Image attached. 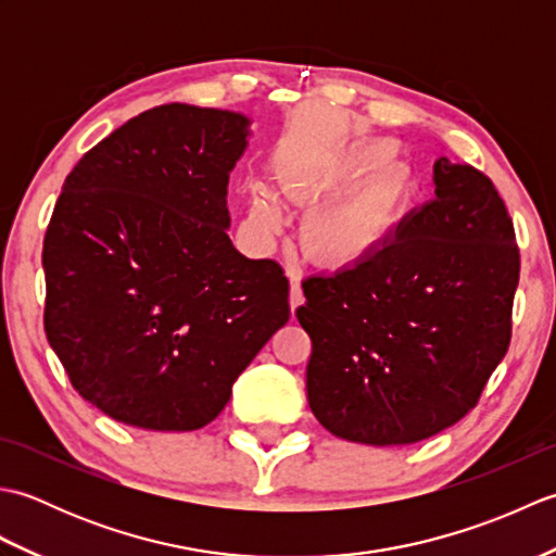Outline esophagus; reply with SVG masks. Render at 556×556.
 Listing matches in <instances>:
<instances>
[{
    "instance_id": "esophagus-1",
    "label": "esophagus",
    "mask_w": 556,
    "mask_h": 556,
    "mask_svg": "<svg viewBox=\"0 0 556 556\" xmlns=\"http://www.w3.org/2000/svg\"><path fill=\"white\" fill-rule=\"evenodd\" d=\"M289 279H291V291H289V303H291V311L301 308V305L305 303V296H303V289H301V279L293 269H289Z\"/></svg>"
}]
</instances>
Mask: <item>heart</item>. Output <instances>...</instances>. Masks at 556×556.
<instances>
[{"instance_id": "heart-1", "label": "heart", "mask_w": 556, "mask_h": 556, "mask_svg": "<svg viewBox=\"0 0 556 556\" xmlns=\"http://www.w3.org/2000/svg\"><path fill=\"white\" fill-rule=\"evenodd\" d=\"M394 148L387 143H368L349 150L334 160H325L301 174L287 176L285 191L296 198L320 195L365 172H375L392 157ZM404 212V193L394 179L377 176L356 191L315 207L303 222L301 245L305 255L327 269H349L368 260ZM281 222L277 200L263 188H255L251 200V224L257 231H275Z\"/></svg>"}]
</instances>
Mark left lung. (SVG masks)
Segmentation results:
<instances>
[{"instance_id": "1", "label": "left lung", "mask_w": 556, "mask_h": 556, "mask_svg": "<svg viewBox=\"0 0 556 556\" xmlns=\"http://www.w3.org/2000/svg\"><path fill=\"white\" fill-rule=\"evenodd\" d=\"M434 198L361 265L303 281L315 418L349 442L413 444L458 422L511 344L521 271L490 176L434 162Z\"/></svg>"}]
</instances>
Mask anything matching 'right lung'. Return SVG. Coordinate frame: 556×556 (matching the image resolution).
<instances>
[{
	"mask_svg": "<svg viewBox=\"0 0 556 556\" xmlns=\"http://www.w3.org/2000/svg\"><path fill=\"white\" fill-rule=\"evenodd\" d=\"M239 112L162 104L88 150L45 233V334L76 392L143 430L205 428L269 337L289 279L229 239Z\"/></svg>",
	"mask_w": 556,
	"mask_h": 556,
	"instance_id": "add662e5",
	"label": "right lung"
}]
</instances>
